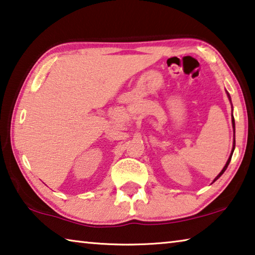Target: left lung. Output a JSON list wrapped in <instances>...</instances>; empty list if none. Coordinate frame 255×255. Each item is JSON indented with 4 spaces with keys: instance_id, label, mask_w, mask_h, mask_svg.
I'll list each match as a JSON object with an SVG mask.
<instances>
[{
    "instance_id": "left-lung-1",
    "label": "left lung",
    "mask_w": 255,
    "mask_h": 255,
    "mask_svg": "<svg viewBox=\"0 0 255 255\" xmlns=\"http://www.w3.org/2000/svg\"><path fill=\"white\" fill-rule=\"evenodd\" d=\"M227 96H228V99H229V101H230V103H232V100H230V95L228 94V92H227ZM232 108H233V106H232ZM232 123H233V129H234V142H233V148H232V153H230V155H229V157H228V160H227V162H226V164H225V167L222 168V170L220 171V173L219 175H218L215 179H213V181L212 183H215V181L217 180V179H219L220 177L222 176V173H224L225 171H226V169L228 168V164H229V162H230V160H232V156H233V153H234V149H235V119H234V117H233V119H232Z\"/></svg>"
}]
</instances>
